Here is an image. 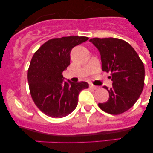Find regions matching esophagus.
Wrapping results in <instances>:
<instances>
[{
  "label": "esophagus",
  "instance_id": "34e87169",
  "mask_svg": "<svg viewBox=\"0 0 153 153\" xmlns=\"http://www.w3.org/2000/svg\"><path fill=\"white\" fill-rule=\"evenodd\" d=\"M89 86H90V88H93V89H94V90H96V89L98 88V86H96V85H93V84H90V85H89Z\"/></svg>",
  "mask_w": 153,
  "mask_h": 153
}]
</instances>
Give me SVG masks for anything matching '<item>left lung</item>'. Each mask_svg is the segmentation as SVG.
<instances>
[{
    "label": "left lung",
    "instance_id": "left-lung-1",
    "mask_svg": "<svg viewBox=\"0 0 153 153\" xmlns=\"http://www.w3.org/2000/svg\"><path fill=\"white\" fill-rule=\"evenodd\" d=\"M101 54L102 71L110 73L112 87L103 86L109 99L99 103L101 109L117 115L131 108L142 94L145 82V67L132 47L117 38L90 39Z\"/></svg>",
    "mask_w": 153,
    "mask_h": 153
}]
</instances>
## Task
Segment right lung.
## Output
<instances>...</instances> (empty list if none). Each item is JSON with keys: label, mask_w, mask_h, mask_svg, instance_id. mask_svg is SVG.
I'll return each mask as SVG.
<instances>
[{"label": "right lung", "mask_w": 153, "mask_h": 153, "mask_svg": "<svg viewBox=\"0 0 153 153\" xmlns=\"http://www.w3.org/2000/svg\"><path fill=\"white\" fill-rule=\"evenodd\" d=\"M88 39L86 36H65L48 40L31 58L28 82L33 101L45 114L66 117L75 109L78 95L88 88L86 82L65 81L62 72L71 62L73 47Z\"/></svg>", "instance_id": "add662e5"}]
</instances>
